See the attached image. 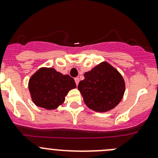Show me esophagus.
<instances>
[{
    "instance_id": "34e87169",
    "label": "esophagus",
    "mask_w": 158,
    "mask_h": 158,
    "mask_svg": "<svg viewBox=\"0 0 158 158\" xmlns=\"http://www.w3.org/2000/svg\"><path fill=\"white\" fill-rule=\"evenodd\" d=\"M75 82H76V85H78V84H79V78H78V77L75 78Z\"/></svg>"
}]
</instances>
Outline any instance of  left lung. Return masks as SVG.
<instances>
[{"label": "left lung", "instance_id": "8db88e82", "mask_svg": "<svg viewBox=\"0 0 158 158\" xmlns=\"http://www.w3.org/2000/svg\"><path fill=\"white\" fill-rule=\"evenodd\" d=\"M84 76L78 89L89 109L105 112L114 109L122 99L125 89L124 79L108 63H100Z\"/></svg>", "mask_w": 158, "mask_h": 158}]
</instances>
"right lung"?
<instances>
[{"instance_id": "1", "label": "right lung", "mask_w": 158, "mask_h": 158, "mask_svg": "<svg viewBox=\"0 0 158 158\" xmlns=\"http://www.w3.org/2000/svg\"><path fill=\"white\" fill-rule=\"evenodd\" d=\"M76 87L73 78L69 75H63L53 68H41L29 81L33 103L48 110L56 109L63 104L68 92Z\"/></svg>"}]
</instances>
